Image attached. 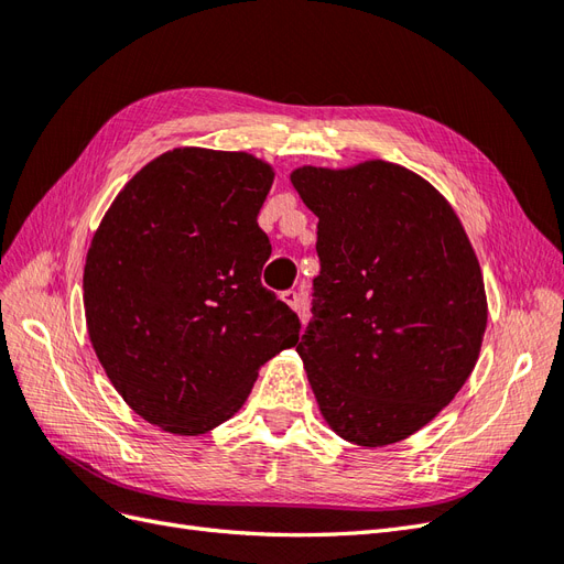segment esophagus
Segmentation results:
<instances>
[{"label": "esophagus", "mask_w": 564, "mask_h": 564, "mask_svg": "<svg viewBox=\"0 0 564 564\" xmlns=\"http://www.w3.org/2000/svg\"><path fill=\"white\" fill-rule=\"evenodd\" d=\"M280 296H282V301L289 305V308L296 311L301 317L305 315V299L296 292V289H286V292H282Z\"/></svg>", "instance_id": "esophagus-1"}]
</instances>
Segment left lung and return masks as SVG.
Returning <instances> with one entry per match:
<instances>
[{
  "instance_id": "1",
  "label": "left lung",
  "mask_w": 564,
  "mask_h": 564,
  "mask_svg": "<svg viewBox=\"0 0 564 564\" xmlns=\"http://www.w3.org/2000/svg\"><path fill=\"white\" fill-rule=\"evenodd\" d=\"M319 275L299 355L322 416L362 447L400 442L470 377L487 327L480 263L454 209L400 164L301 166Z\"/></svg>"
}]
</instances>
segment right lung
<instances>
[{
  "mask_svg": "<svg viewBox=\"0 0 564 564\" xmlns=\"http://www.w3.org/2000/svg\"><path fill=\"white\" fill-rule=\"evenodd\" d=\"M272 178L247 152L176 148L124 185L91 240V346L133 412L174 435L228 421L299 340V315L261 284Z\"/></svg>",
  "mask_w": 564,
  "mask_h": 564,
  "instance_id": "obj_1",
  "label": "right lung"
}]
</instances>
